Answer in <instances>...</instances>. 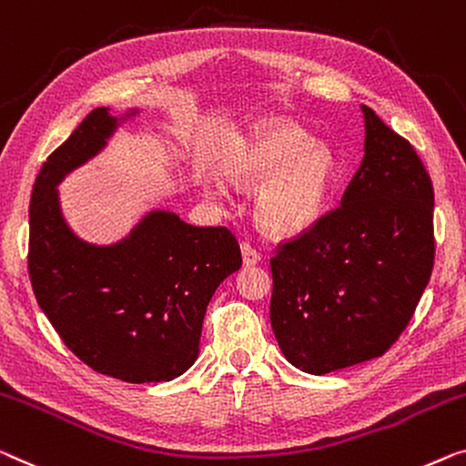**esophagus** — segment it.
Wrapping results in <instances>:
<instances>
[{
	"label": "esophagus",
	"instance_id": "34e87169",
	"mask_svg": "<svg viewBox=\"0 0 466 466\" xmlns=\"http://www.w3.org/2000/svg\"><path fill=\"white\" fill-rule=\"evenodd\" d=\"M242 261H245V266H257V263L261 261V253L259 248H255L251 242H242Z\"/></svg>",
	"mask_w": 466,
	"mask_h": 466
}]
</instances>
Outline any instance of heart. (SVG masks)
Segmentation results:
<instances>
[{
  "mask_svg": "<svg viewBox=\"0 0 466 466\" xmlns=\"http://www.w3.org/2000/svg\"><path fill=\"white\" fill-rule=\"evenodd\" d=\"M242 184L263 186L257 219L276 236L309 230L322 218L335 184V158L320 142H311L301 127L274 125L255 136L230 167Z\"/></svg>",
  "mask_w": 466,
  "mask_h": 466,
  "instance_id": "obj_1",
  "label": "heart"
}]
</instances>
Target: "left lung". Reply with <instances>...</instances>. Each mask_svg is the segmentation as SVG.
Masks as SVG:
<instances>
[{"label": "left lung", "instance_id": "1", "mask_svg": "<svg viewBox=\"0 0 466 466\" xmlns=\"http://www.w3.org/2000/svg\"><path fill=\"white\" fill-rule=\"evenodd\" d=\"M364 158L341 205L278 242L269 320L293 366L380 358L410 322L435 259L433 184L412 144L362 106Z\"/></svg>", "mask_w": 466, "mask_h": 466}]
</instances>
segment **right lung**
<instances>
[{"mask_svg": "<svg viewBox=\"0 0 466 466\" xmlns=\"http://www.w3.org/2000/svg\"><path fill=\"white\" fill-rule=\"evenodd\" d=\"M115 127L106 106L94 108L41 165L26 263L39 308L83 364L125 383H161L194 364L207 305L242 255L228 228L190 226L169 211L148 213L113 247L68 230L56 184Z\"/></svg>", "mask_w": 466, "mask_h": 466, "instance_id": "1", "label": "right lung"}]
</instances>
